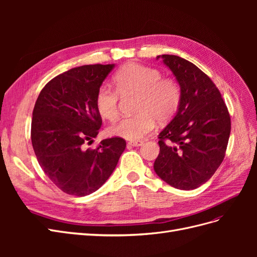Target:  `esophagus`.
<instances>
[{"instance_id":"34e87169","label":"esophagus","mask_w":257,"mask_h":257,"mask_svg":"<svg viewBox=\"0 0 257 257\" xmlns=\"http://www.w3.org/2000/svg\"><path fill=\"white\" fill-rule=\"evenodd\" d=\"M128 146H132V147H139L144 145V142L143 141H134V142H128L127 143Z\"/></svg>"}]
</instances>
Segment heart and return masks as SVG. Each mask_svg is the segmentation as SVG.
<instances>
[{
  "label": "heart",
  "instance_id": "b5f03b06",
  "mask_svg": "<svg viewBox=\"0 0 257 257\" xmlns=\"http://www.w3.org/2000/svg\"><path fill=\"white\" fill-rule=\"evenodd\" d=\"M115 89L102 85L96 92L95 106L105 119L113 120L119 113L121 95H138L137 114L122 118L108 128L112 136L138 141L154 127L155 120L168 122L176 114L181 102V88L172 77H162L158 68L130 63L113 77Z\"/></svg>",
  "mask_w": 257,
  "mask_h": 257
}]
</instances>
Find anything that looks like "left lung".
I'll return each mask as SVG.
<instances>
[{
    "mask_svg": "<svg viewBox=\"0 0 257 257\" xmlns=\"http://www.w3.org/2000/svg\"><path fill=\"white\" fill-rule=\"evenodd\" d=\"M175 75L181 102L174 119L159 134L157 175L179 190H194L213 176L224 160L230 134L226 104L213 81L190 61L158 56Z\"/></svg>",
    "mask_w": 257,
    "mask_h": 257,
    "instance_id": "8db88e82",
    "label": "left lung"
}]
</instances>
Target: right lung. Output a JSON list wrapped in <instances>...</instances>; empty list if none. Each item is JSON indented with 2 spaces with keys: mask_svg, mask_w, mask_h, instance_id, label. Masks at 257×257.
<instances>
[{
  "mask_svg": "<svg viewBox=\"0 0 257 257\" xmlns=\"http://www.w3.org/2000/svg\"><path fill=\"white\" fill-rule=\"evenodd\" d=\"M114 64L75 67L54 77L38 95L31 141L44 173L69 195L85 196L102 186L114 170L126 143L104 139L85 148L98 134L102 118L96 92Z\"/></svg>",
  "mask_w": 257,
  "mask_h": 257,
  "instance_id": "right-lung-1",
  "label": "right lung"
}]
</instances>
